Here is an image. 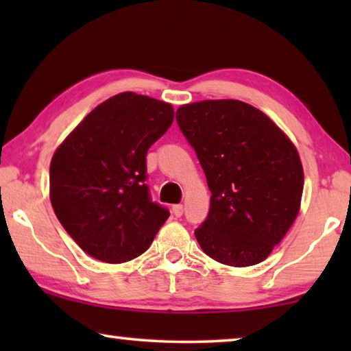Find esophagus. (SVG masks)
Segmentation results:
<instances>
[{
  "mask_svg": "<svg viewBox=\"0 0 351 351\" xmlns=\"http://www.w3.org/2000/svg\"><path fill=\"white\" fill-rule=\"evenodd\" d=\"M173 215L176 217V218H180L181 215H182V212H184V207H182V204H176V206H173Z\"/></svg>",
  "mask_w": 351,
  "mask_h": 351,
  "instance_id": "obj_1",
  "label": "esophagus"
}]
</instances>
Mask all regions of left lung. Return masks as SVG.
<instances>
[{
  "label": "left lung",
  "instance_id": "1",
  "mask_svg": "<svg viewBox=\"0 0 351 351\" xmlns=\"http://www.w3.org/2000/svg\"><path fill=\"white\" fill-rule=\"evenodd\" d=\"M176 122L197 152L212 193L195 237L223 265H257L299 215L304 167L287 134L263 111L234 99L181 105Z\"/></svg>",
  "mask_w": 351,
  "mask_h": 351
}]
</instances>
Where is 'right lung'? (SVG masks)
I'll return each mask as SVG.
<instances>
[{"mask_svg": "<svg viewBox=\"0 0 351 351\" xmlns=\"http://www.w3.org/2000/svg\"><path fill=\"white\" fill-rule=\"evenodd\" d=\"M173 106L132 91L97 105L54 152L49 198L88 255L123 263L144 254L167 221L145 181L147 152L173 122Z\"/></svg>", "mask_w": 351, "mask_h": 351, "instance_id": "add662e5", "label": "right lung"}]
</instances>
